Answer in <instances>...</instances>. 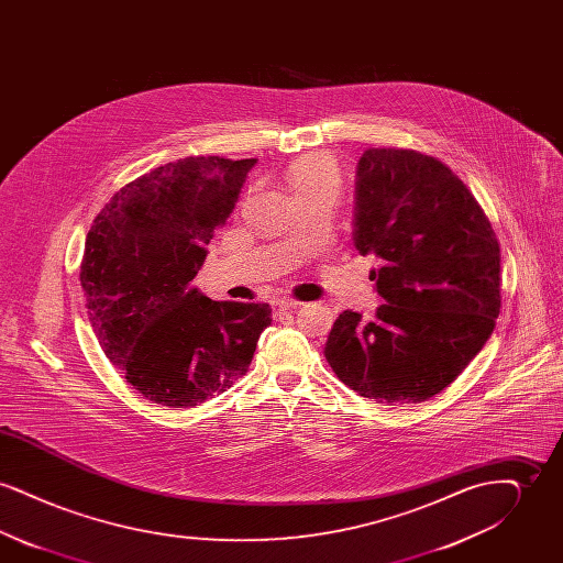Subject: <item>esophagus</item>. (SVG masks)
I'll return each instance as SVG.
<instances>
[{
  "mask_svg": "<svg viewBox=\"0 0 563 563\" xmlns=\"http://www.w3.org/2000/svg\"><path fill=\"white\" fill-rule=\"evenodd\" d=\"M301 303L299 301H295V299H276V301H272V308H274V312H287V310H295V308H299Z\"/></svg>",
  "mask_w": 563,
  "mask_h": 563,
  "instance_id": "1",
  "label": "esophagus"
}]
</instances>
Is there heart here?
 Masks as SVG:
<instances>
[{
    "mask_svg": "<svg viewBox=\"0 0 563 563\" xmlns=\"http://www.w3.org/2000/svg\"><path fill=\"white\" fill-rule=\"evenodd\" d=\"M287 184L295 198H303L322 189L338 191L335 162L324 154H308L289 166Z\"/></svg>",
    "mask_w": 563,
    "mask_h": 563,
    "instance_id": "heart-1",
    "label": "heart"
}]
</instances>
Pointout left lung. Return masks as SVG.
I'll use <instances>...</instances> for the list:
<instances>
[{
	"label": "left lung",
	"mask_w": 563,
	"mask_h": 563,
	"mask_svg": "<svg viewBox=\"0 0 563 563\" xmlns=\"http://www.w3.org/2000/svg\"><path fill=\"white\" fill-rule=\"evenodd\" d=\"M352 241L374 253V321L344 310L324 344L361 397L427 401L489 340L500 312V246L454 173L411 150H365L356 166Z\"/></svg>",
	"instance_id": "1"
}]
</instances>
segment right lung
<instances>
[{
    "mask_svg": "<svg viewBox=\"0 0 563 563\" xmlns=\"http://www.w3.org/2000/svg\"><path fill=\"white\" fill-rule=\"evenodd\" d=\"M255 158L168 162L113 194L84 246L81 289L109 361L145 399L194 407L246 374L268 303L191 287Z\"/></svg>",
    "mask_w": 563,
    "mask_h": 563,
    "instance_id": "1",
    "label": "right lung"
}]
</instances>
